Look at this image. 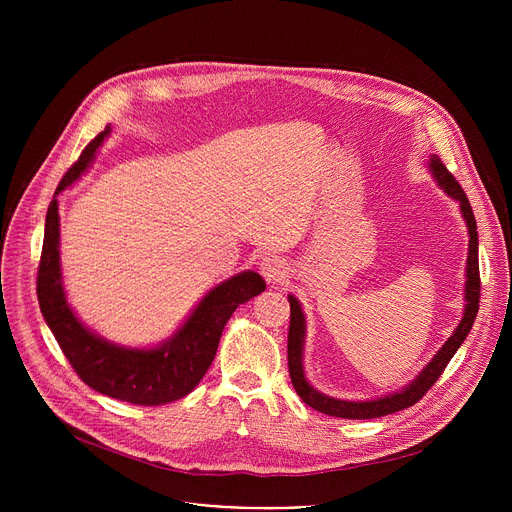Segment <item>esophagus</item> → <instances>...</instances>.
<instances>
[{
	"instance_id": "obj_1",
	"label": "esophagus",
	"mask_w": 512,
	"mask_h": 512,
	"mask_svg": "<svg viewBox=\"0 0 512 512\" xmlns=\"http://www.w3.org/2000/svg\"><path fill=\"white\" fill-rule=\"evenodd\" d=\"M285 273H287L285 263H283L279 257L271 255V257H265V259L261 261V275H263L269 283H277V281L285 279Z\"/></svg>"
}]
</instances>
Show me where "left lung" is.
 <instances>
[{"instance_id":"1","label":"left lung","mask_w":512,"mask_h":512,"mask_svg":"<svg viewBox=\"0 0 512 512\" xmlns=\"http://www.w3.org/2000/svg\"><path fill=\"white\" fill-rule=\"evenodd\" d=\"M429 166L433 172V178L440 184V188L452 196L454 200L460 202V210L464 221L468 225V235H470V245H468V263H466V289H464V318L460 320L458 328L454 334L446 340V344L440 348L431 362H427V367L411 381L405 389L373 399V401H342L328 397L320 391H316L304 377V367H302V352H304V336H306V320L300 302L289 296V334H287V367H289V377L291 383H294L296 393L300 399L314 407L320 413L332 415V417H342V419H373V417H383L401 409H407L415 405L433 385L435 381L442 377L444 369L448 367V362L456 354V350L462 346L466 340L478 308H480V269H478V231H476V218L470 206V200L458 180L448 172V168L442 164V160L437 156L429 158Z\"/></svg>"}]
</instances>
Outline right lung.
I'll return each instance as SVG.
<instances>
[{
  "instance_id": "obj_1",
  "label": "right lung",
  "mask_w": 512,
  "mask_h": 512,
  "mask_svg": "<svg viewBox=\"0 0 512 512\" xmlns=\"http://www.w3.org/2000/svg\"><path fill=\"white\" fill-rule=\"evenodd\" d=\"M111 127H105L70 166L50 200L38 265L40 312L72 369L91 389L133 405H164L186 397L214 360L218 340L233 312L265 291L255 271H243L210 289L186 324L158 348H125L107 342L81 324L66 304L60 275V218L56 196L93 162Z\"/></svg>"
}]
</instances>
